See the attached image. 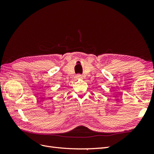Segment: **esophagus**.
<instances>
[{
  "mask_svg": "<svg viewBox=\"0 0 154 154\" xmlns=\"http://www.w3.org/2000/svg\"><path fill=\"white\" fill-rule=\"evenodd\" d=\"M75 79H76V80H81V79H83V76H82V74H77V75L75 76Z\"/></svg>",
  "mask_w": 154,
  "mask_h": 154,
  "instance_id": "obj_1",
  "label": "esophagus"
}]
</instances>
